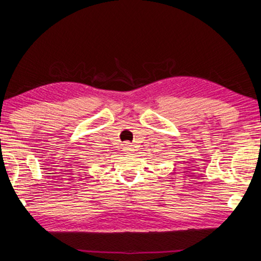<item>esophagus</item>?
I'll return each mask as SVG.
<instances>
[{
  "instance_id": "obj_1",
  "label": "esophagus",
  "mask_w": 261,
  "mask_h": 261,
  "mask_svg": "<svg viewBox=\"0 0 261 261\" xmlns=\"http://www.w3.org/2000/svg\"><path fill=\"white\" fill-rule=\"evenodd\" d=\"M132 145L130 143H124L123 144V150L126 151V153H129V151H132Z\"/></svg>"
}]
</instances>
